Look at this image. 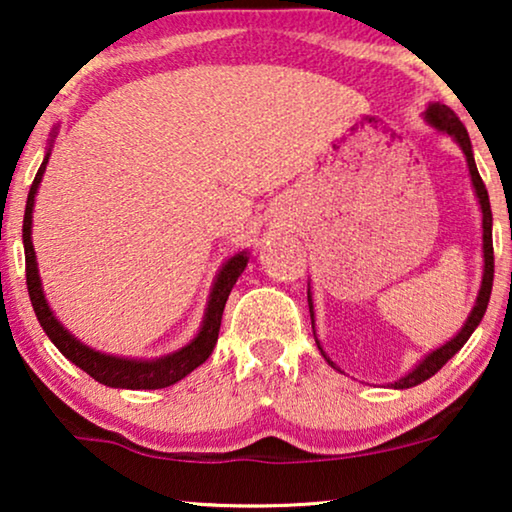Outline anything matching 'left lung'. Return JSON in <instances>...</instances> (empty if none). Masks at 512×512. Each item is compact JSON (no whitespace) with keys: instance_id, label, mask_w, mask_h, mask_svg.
I'll return each instance as SVG.
<instances>
[{"instance_id":"8db88e82","label":"left lung","mask_w":512,"mask_h":512,"mask_svg":"<svg viewBox=\"0 0 512 512\" xmlns=\"http://www.w3.org/2000/svg\"><path fill=\"white\" fill-rule=\"evenodd\" d=\"M425 120L432 124L434 129H439L443 133H448V136H453L457 140V145L462 147L464 157H466V164H469V173H471V182H473V189H476V196H478V203H480V210H483V258H485V268H483V284H480V291H478V298H476V305H473L469 318H466V323L462 325V330L457 332V335L450 339V342L443 344L441 348H436L427 355L425 360L420 362V365L409 372L402 379L390 383L392 388L397 390H404V388H413V385H418L422 381H427L429 376H434L439 369L446 365V362L453 358V355L462 348L466 342H469V337L473 335V330L478 328V323L483 321L485 316V309H487V302H490V295H492V281H494V247H492V207H490V196H487V189L483 184V177H480L478 168H476V159H473V150H471V140H469V133H466L464 124L459 122V117L450 110L448 106H443V103H432V106L427 108L425 113ZM307 298H309V314H311V325H314V305H311V295L307 291ZM318 344V339H316ZM321 348V344H318ZM323 353V348H321ZM323 358L330 362L332 367H335V362H332L328 355L323 353Z\"/></svg>"}]
</instances>
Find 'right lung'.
Listing matches in <instances>:
<instances>
[{
    "instance_id": "right-lung-1",
    "label": "right lung",
    "mask_w": 512,
    "mask_h": 512,
    "mask_svg": "<svg viewBox=\"0 0 512 512\" xmlns=\"http://www.w3.org/2000/svg\"><path fill=\"white\" fill-rule=\"evenodd\" d=\"M50 150L46 152V159L36 173L32 187H29L27 196V207H25V219H22V244H25V272H27V291L29 300H32L34 314L39 318L41 328L46 330L59 351H62L64 358H69L73 365H78L83 372L92 376L94 381L103 385H110V388H127V390H157V388H168L177 381H182L184 376L194 372L198 365L210 358L214 344L219 339V328H221V314H224L226 300L231 295L235 281H238L240 274L247 268V251H240L233 258H228L224 268L219 270L217 281H214L210 302H207L205 318L198 335L191 339L187 346H182L180 351L164 355V358L157 360H131V358H115V355H106L94 351V348L80 344L76 337L71 335L69 330H64V325L53 316V311L48 307L46 295H43L41 288V277L39 268H36V256H34V244H32V210H34V198L36 191H39L41 177L46 173Z\"/></svg>"
}]
</instances>
